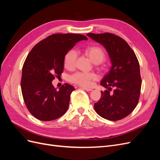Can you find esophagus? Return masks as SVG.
Instances as JSON below:
<instances>
[{"mask_svg":"<svg viewBox=\"0 0 160 160\" xmlns=\"http://www.w3.org/2000/svg\"><path fill=\"white\" fill-rule=\"evenodd\" d=\"M81 89H84V90H85V91H91L92 90V89H90V88H83V87H81Z\"/></svg>","mask_w":160,"mask_h":160,"instance_id":"obj_1","label":"esophagus"}]
</instances>
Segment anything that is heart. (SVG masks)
Returning <instances> with one entry per match:
<instances>
[{"label": "heart", "instance_id": "heart-1", "mask_svg": "<svg viewBox=\"0 0 160 160\" xmlns=\"http://www.w3.org/2000/svg\"><path fill=\"white\" fill-rule=\"evenodd\" d=\"M85 55L90 60L95 64L101 63L105 58V52L104 50L99 46L91 45L87 47L85 49ZM77 52L75 50H70L67 52L64 57V66L67 69L71 70L74 68L77 60ZM71 81L72 83L78 84L84 87L91 85V81L97 79L96 74L93 72H77L71 77Z\"/></svg>", "mask_w": 160, "mask_h": 160}]
</instances>
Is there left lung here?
I'll return each instance as SVG.
<instances>
[{"instance_id": "8db88e82", "label": "left lung", "mask_w": 160, "mask_h": 160, "mask_svg": "<svg viewBox=\"0 0 160 160\" xmlns=\"http://www.w3.org/2000/svg\"><path fill=\"white\" fill-rule=\"evenodd\" d=\"M87 35L105 48L111 62L109 71L100 83L108 89L101 91L94 109L104 119H122L132 112L139 98L142 79L137 57L128 42L114 34L88 33ZM112 88L114 91L111 92Z\"/></svg>"}]
</instances>
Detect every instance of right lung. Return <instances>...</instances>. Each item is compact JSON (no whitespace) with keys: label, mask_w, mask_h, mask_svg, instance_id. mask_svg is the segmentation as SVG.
Here are the masks:
<instances>
[{"label":"right lung","mask_w":160,"mask_h":160,"mask_svg":"<svg viewBox=\"0 0 160 160\" xmlns=\"http://www.w3.org/2000/svg\"><path fill=\"white\" fill-rule=\"evenodd\" d=\"M82 40L88 38L77 34H54L38 42L28 53L22 67L21 87L27 108L37 119L54 120L68 109L75 88L65 83L57 91L52 81L63 71L66 53Z\"/></svg>","instance_id":"right-lung-1"}]
</instances>
